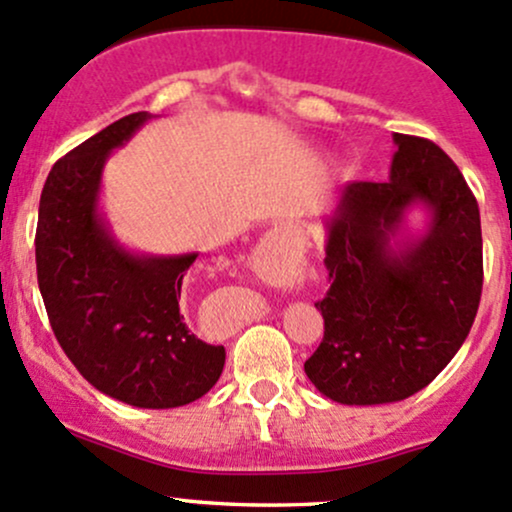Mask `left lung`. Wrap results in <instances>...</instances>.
Masks as SVG:
<instances>
[{"mask_svg": "<svg viewBox=\"0 0 512 512\" xmlns=\"http://www.w3.org/2000/svg\"><path fill=\"white\" fill-rule=\"evenodd\" d=\"M389 182H350L325 218L330 289L323 342L303 369L342 406L413 396L452 362L481 301L479 204L459 167L425 138L393 133ZM429 216L420 236L407 213Z\"/></svg>", "mask_w": 512, "mask_h": 512, "instance_id": "obj_1", "label": "left lung"}]
</instances>
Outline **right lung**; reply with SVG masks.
Returning a JSON list of instances; mask_svg holds the SVG:
<instances>
[{"instance_id": "obj_1", "label": "right lung", "mask_w": 512, "mask_h": 512, "mask_svg": "<svg viewBox=\"0 0 512 512\" xmlns=\"http://www.w3.org/2000/svg\"><path fill=\"white\" fill-rule=\"evenodd\" d=\"M150 119L123 116L53 165L38 206V289L60 347L94 389L136 408H179L209 393L226 364V350L189 333L179 313L199 252L128 250L99 206L106 160Z\"/></svg>"}]
</instances>
